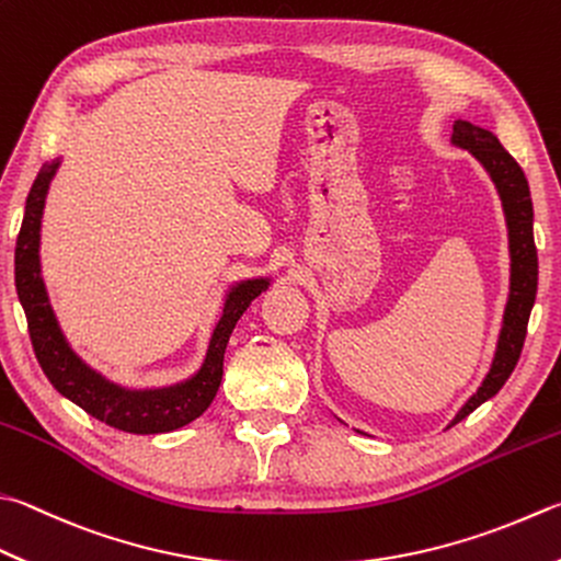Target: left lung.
I'll list each match as a JSON object with an SVG mask.
<instances>
[{"label":"left lung","mask_w":561,"mask_h":561,"mask_svg":"<svg viewBox=\"0 0 561 561\" xmlns=\"http://www.w3.org/2000/svg\"><path fill=\"white\" fill-rule=\"evenodd\" d=\"M454 144L461 149H469L473 156L483 163L485 171L491 173L495 187H499L505 219H508L511 229V261H513V276H511V300L505 308L503 317V332L499 340V352H495L493 366L489 376H485L483 386L477 390V396L469 398V403L459 410L451 425H457L467 415H471L485 400L493 398L503 388L505 380L513 374V368L520 358L525 334H527V320H530V310L537 293V249L533 237V197L530 185L523 168L517 165L515 158L503 149L501 141L495 139L491 131L479 129L469 122L454 124ZM449 425V427H451Z\"/></svg>","instance_id":"8db88e82"}]
</instances>
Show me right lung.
I'll return each instance as SVG.
<instances>
[{
	"label": "right lung",
	"mask_w": 561,
	"mask_h": 561,
	"mask_svg": "<svg viewBox=\"0 0 561 561\" xmlns=\"http://www.w3.org/2000/svg\"><path fill=\"white\" fill-rule=\"evenodd\" d=\"M56 168L58 161L41 168L34 185H31L14 253L16 290L21 305H24L28 336L31 344H34L38 364L60 396L72 400L88 415L104 422V425L134 432V435H158V432L183 427L187 422L203 415L215 400L217 388L221 383V364H225V348L231 330H234V324L244 314L251 300H256L266 290L268 283L247 280L229 293L225 314H221L213 334V342H209L205 364L199 368V374L185 380V383L161 390H124L119 386L107 383V380L90 371L70 352V346L58 330L56 317H53L44 280H41V215H44L48 183L56 175Z\"/></svg>",
	"instance_id": "1"
}]
</instances>
